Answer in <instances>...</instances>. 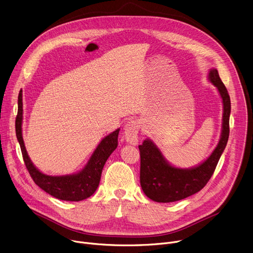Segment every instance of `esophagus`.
<instances>
[{"instance_id": "esophagus-1", "label": "esophagus", "mask_w": 253, "mask_h": 253, "mask_svg": "<svg viewBox=\"0 0 253 253\" xmlns=\"http://www.w3.org/2000/svg\"><path fill=\"white\" fill-rule=\"evenodd\" d=\"M140 130V122L138 120H130L124 127V135L127 140L132 145L137 144L138 132Z\"/></svg>"}]
</instances>
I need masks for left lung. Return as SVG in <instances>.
I'll list each match as a JSON object with an SVG mask.
<instances>
[{
    "label": "left lung",
    "instance_id": "8db88e82",
    "mask_svg": "<svg viewBox=\"0 0 253 253\" xmlns=\"http://www.w3.org/2000/svg\"><path fill=\"white\" fill-rule=\"evenodd\" d=\"M209 80L218 89L223 102L222 133L217 147L206 161L191 169H179L167 163L154 143L148 139L139 145L140 184L147 197L156 202H174L200 191L209 181L229 137L230 97L218 71L211 69Z\"/></svg>",
    "mask_w": 253,
    "mask_h": 253
}]
</instances>
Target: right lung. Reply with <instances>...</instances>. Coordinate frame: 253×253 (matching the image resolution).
<instances>
[{"mask_svg": "<svg viewBox=\"0 0 253 253\" xmlns=\"http://www.w3.org/2000/svg\"><path fill=\"white\" fill-rule=\"evenodd\" d=\"M22 90L18 97V114L16 117V135L20 143L23 159L34 182L48 194L66 201H80L90 197L100 183L103 167L111 153L117 148L119 129L105 137L91 156L86 167L79 173L67 176L45 175L31 162L22 137L23 101Z\"/></svg>", "mask_w": 253, "mask_h": 253, "instance_id": "right-lung-1", "label": "right lung"}]
</instances>
